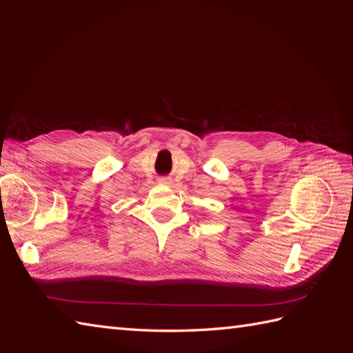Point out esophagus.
Listing matches in <instances>:
<instances>
[{
	"label": "esophagus",
	"instance_id": "obj_1",
	"mask_svg": "<svg viewBox=\"0 0 353 353\" xmlns=\"http://www.w3.org/2000/svg\"><path fill=\"white\" fill-rule=\"evenodd\" d=\"M160 183H162V184H169V178H166V176L160 178Z\"/></svg>",
	"mask_w": 353,
	"mask_h": 353
}]
</instances>
